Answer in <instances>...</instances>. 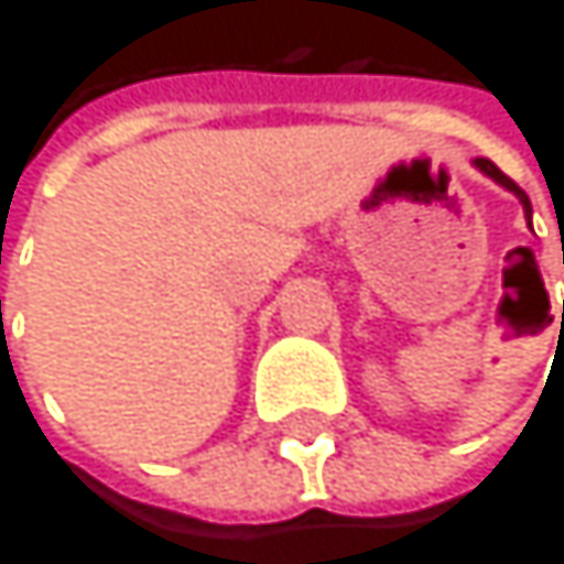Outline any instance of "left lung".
I'll list each match as a JSON object with an SVG mask.
<instances>
[{
	"mask_svg": "<svg viewBox=\"0 0 564 564\" xmlns=\"http://www.w3.org/2000/svg\"><path fill=\"white\" fill-rule=\"evenodd\" d=\"M474 169H477V172H484L487 178H494V182L501 185V188L514 192V199H518V203H521V209H524V219L531 223V199L524 196V188H521L518 182H511V178H508V175H505L501 169H497V165H494L490 159H474Z\"/></svg>",
	"mask_w": 564,
	"mask_h": 564,
	"instance_id": "left-lung-1",
	"label": "left lung"
}]
</instances>
